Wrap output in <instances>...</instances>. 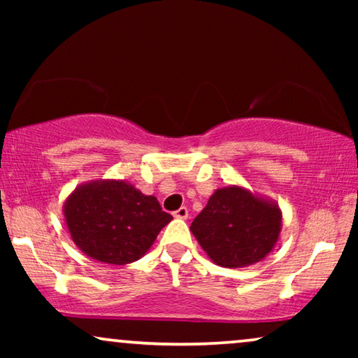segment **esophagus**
Returning a JSON list of instances; mask_svg holds the SVG:
<instances>
[{
    "mask_svg": "<svg viewBox=\"0 0 358 358\" xmlns=\"http://www.w3.org/2000/svg\"><path fill=\"white\" fill-rule=\"evenodd\" d=\"M174 218L187 220V218H189V210H187V207H180L179 210H176V212H174Z\"/></svg>",
    "mask_w": 358,
    "mask_h": 358,
    "instance_id": "1",
    "label": "esophagus"
}]
</instances>
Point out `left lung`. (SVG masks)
<instances>
[{"mask_svg":"<svg viewBox=\"0 0 358 358\" xmlns=\"http://www.w3.org/2000/svg\"><path fill=\"white\" fill-rule=\"evenodd\" d=\"M200 248L217 266L241 268L262 261L282 231V210L243 185L217 189L190 224Z\"/></svg>","mask_w":358,"mask_h":358,"instance_id":"8db88e82","label":"left lung"}]
</instances>
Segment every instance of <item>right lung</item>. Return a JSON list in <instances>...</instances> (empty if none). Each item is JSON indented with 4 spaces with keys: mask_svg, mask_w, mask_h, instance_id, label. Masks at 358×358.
I'll use <instances>...</instances> for the list:
<instances>
[{
    "mask_svg": "<svg viewBox=\"0 0 358 358\" xmlns=\"http://www.w3.org/2000/svg\"><path fill=\"white\" fill-rule=\"evenodd\" d=\"M73 243L97 262L124 266L138 261L173 217L153 195L122 179L90 180L63 203Z\"/></svg>",
    "mask_w": 358,
    "mask_h": 358,
    "instance_id": "add662e5",
    "label": "right lung"
}]
</instances>
